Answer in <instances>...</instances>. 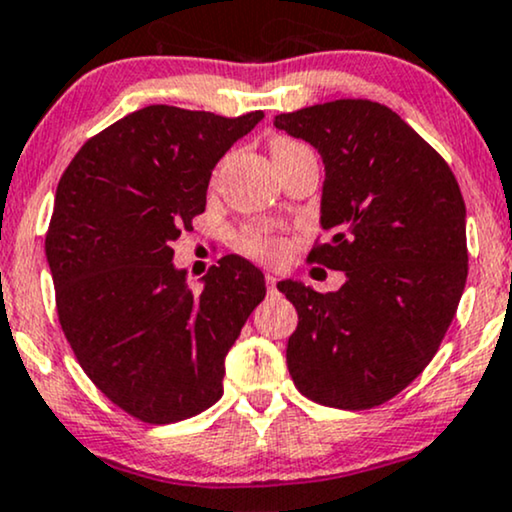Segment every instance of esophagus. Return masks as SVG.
I'll return each instance as SVG.
<instances>
[{"mask_svg": "<svg viewBox=\"0 0 512 512\" xmlns=\"http://www.w3.org/2000/svg\"><path fill=\"white\" fill-rule=\"evenodd\" d=\"M266 285H268V294H275V285H277L275 273H266Z\"/></svg>", "mask_w": 512, "mask_h": 512, "instance_id": "esophagus-1", "label": "esophagus"}]
</instances>
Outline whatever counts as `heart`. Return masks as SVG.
Listing matches in <instances>:
<instances>
[{"label": "heart", "instance_id": "heart-1", "mask_svg": "<svg viewBox=\"0 0 512 512\" xmlns=\"http://www.w3.org/2000/svg\"><path fill=\"white\" fill-rule=\"evenodd\" d=\"M275 144H289V140H277ZM237 246L244 251V254L256 256V258H268V261L270 258L280 256L282 249H285L282 239L273 235L268 227H261V225L244 227L237 237Z\"/></svg>", "mask_w": 512, "mask_h": 512}]
</instances>
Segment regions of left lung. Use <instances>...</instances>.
Segmentation results:
<instances>
[{"mask_svg":"<svg viewBox=\"0 0 512 512\" xmlns=\"http://www.w3.org/2000/svg\"><path fill=\"white\" fill-rule=\"evenodd\" d=\"M275 128L325 163L320 225L330 242L308 261L346 273L327 294L277 282L299 313L289 375L315 403L375 408L427 368L456 315L468 277L463 194L449 163L370 99L280 113Z\"/></svg>","mask_w":512,"mask_h":512,"instance_id":"8db88e82","label":"left lung"}]
</instances>
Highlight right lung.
<instances>
[{
	"label": "right lung",
	"mask_w": 512,
	"mask_h": 512,
	"mask_svg": "<svg viewBox=\"0 0 512 512\" xmlns=\"http://www.w3.org/2000/svg\"><path fill=\"white\" fill-rule=\"evenodd\" d=\"M261 118L144 106L63 170L44 239L59 323L80 368L132 418L168 425L223 396L225 356L266 280L230 254L194 294L173 242L204 213L216 163Z\"/></svg>",
	"instance_id": "obj_1"
}]
</instances>
